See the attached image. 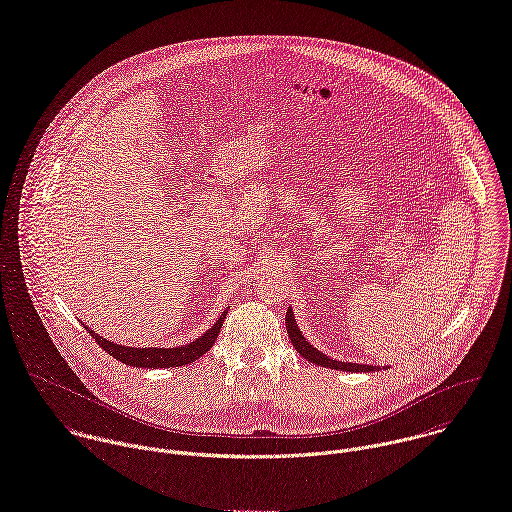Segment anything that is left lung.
<instances>
[{
    "mask_svg": "<svg viewBox=\"0 0 512 512\" xmlns=\"http://www.w3.org/2000/svg\"><path fill=\"white\" fill-rule=\"evenodd\" d=\"M285 325H287V335L291 339L293 348L299 352L301 358H305L307 362L315 364V366H321V368H331V370H339V372H376L380 370V366H372V364H356V362H339V360H333L331 356L315 350L307 339L303 337L297 321H295V315H293V309L287 307V313H285Z\"/></svg>",
    "mask_w": 512,
    "mask_h": 512,
    "instance_id": "left-lung-1",
    "label": "left lung"
}]
</instances>
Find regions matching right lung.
<instances>
[{
    "label": "right lung",
    "instance_id": "right-lung-1",
    "mask_svg": "<svg viewBox=\"0 0 512 512\" xmlns=\"http://www.w3.org/2000/svg\"><path fill=\"white\" fill-rule=\"evenodd\" d=\"M229 309V307H227ZM227 309L219 315V319L197 339H193L191 344L185 346H177V348H132V346H122V344H114L110 339L102 337L100 333L92 331L86 323H82L86 327V331L96 339V344L110 354L112 358H116L118 362L132 366V368H146V370H158V368H179V366H187L197 362L203 354H207L215 339L221 331V325L225 321Z\"/></svg>",
    "mask_w": 512,
    "mask_h": 512
}]
</instances>
